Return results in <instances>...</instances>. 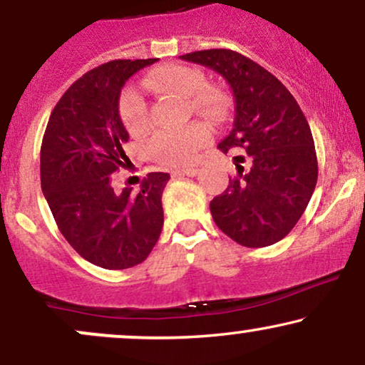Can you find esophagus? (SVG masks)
Returning <instances> with one entry per match:
<instances>
[{
	"label": "esophagus",
	"instance_id": "1",
	"mask_svg": "<svg viewBox=\"0 0 365 365\" xmlns=\"http://www.w3.org/2000/svg\"><path fill=\"white\" fill-rule=\"evenodd\" d=\"M197 173H199V168H197V166H187V168H180L175 171L177 177H195Z\"/></svg>",
	"mask_w": 365,
	"mask_h": 365
}]
</instances>
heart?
<instances>
[{
  "mask_svg": "<svg viewBox=\"0 0 365 365\" xmlns=\"http://www.w3.org/2000/svg\"><path fill=\"white\" fill-rule=\"evenodd\" d=\"M145 89L159 94L190 98L192 108L202 113H216L223 108V99L215 91H196L204 86V75L192 66L180 63H166L150 70L142 81ZM120 120L132 137H142L149 130V108L144 94L135 87H127L120 96ZM211 137V130L204 123H192L178 132H159L149 144V154L161 165L178 166L187 165L194 159L195 153Z\"/></svg>",
  "mask_w": 365,
  "mask_h": 365,
  "instance_id": "heart-1",
  "label": "heart"
}]
</instances>
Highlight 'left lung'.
Here are the masks:
<instances>
[{
  "instance_id": "8db88e82",
  "label": "left lung",
  "mask_w": 365,
  "mask_h": 365,
  "mask_svg": "<svg viewBox=\"0 0 365 365\" xmlns=\"http://www.w3.org/2000/svg\"><path fill=\"white\" fill-rule=\"evenodd\" d=\"M215 70L232 87L235 120L217 144L235 158L237 177L211 200L217 228L244 247H267L292 232L317 182L314 139L290 91L261 65L232 51L204 49L180 56ZM247 161V168L240 162Z\"/></svg>"
}]
</instances>
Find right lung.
<instances>
[{
  "mask_svg": "<svg viewBox=\"0 0 365 365\" xmlns=\"http://www.w3.org/2000/svg\"><path fill=\"white\" fill-rule=\"evenodd\" d=\"M149 60H115L82 75L49 116L41 145V187L61 235L86 261L127 269L148 259L163 230L168 173L116 194L113 173L127 161L118 103L125 82Z\"/></svg>",
  "mask_w": 365,
  "mask_h": 365,
  "instance_id": "obj_1",
  "label": "right lung"
}]
</instances>
